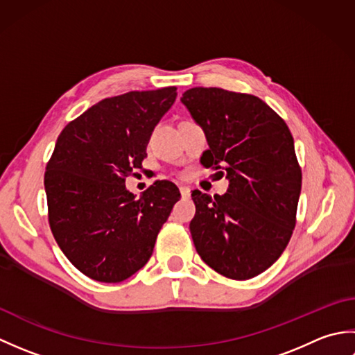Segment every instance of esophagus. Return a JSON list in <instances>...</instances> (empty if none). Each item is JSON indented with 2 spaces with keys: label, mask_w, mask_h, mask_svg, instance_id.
<instances>
[{
  "label": "esophagus",
  "mask_w": 355,
  "mask_h": 355,
  "mask_svg": "<svg viewBox=\"0 0 355 355\" xmlns=\"http://www.w3.org/2000/svg\"><path fill=\"white\" fill-rule=\"evenodd\" d=\"M180 193H182L183 198H187L191 195V187L189 186H180Z\"/></svg>",
  "instance_id": "1"
}]
</instances>
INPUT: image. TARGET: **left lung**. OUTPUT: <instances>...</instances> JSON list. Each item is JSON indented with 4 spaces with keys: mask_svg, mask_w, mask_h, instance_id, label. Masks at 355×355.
Instances as JSON below:
<instances>
[{
    "mask_svg": "<svg viewBox=\"0 0 355 355\" xmlns=\"http://www.w3.org/2000/svg\"><path fill=\"white\" fill-rule=\"evenodd\" d=\"M182 103L206 132L201 163H223L224 195L192 191L195 248L218 273L245 281L279 259L291 238L302 189L288 126L259 97L223 88H191Z\"/></svg>",
    "mask_w": 355,
    "mask_h": 355,
    "instance_id": "left-lung-1",
    "label": "left lung"
}]
</instances>
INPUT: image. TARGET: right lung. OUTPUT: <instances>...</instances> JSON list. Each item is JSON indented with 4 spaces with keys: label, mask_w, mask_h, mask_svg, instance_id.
Returning a JSON list of instances; mask_svg holds the SVG:
<instances>
[{
    "label": "right lung",
    "mask_w": 355,
    "mask_h": 355,
    "mask_svg": "<svg viewBox=\"0 0 355 355\" xmlns=\"http://www.w3.org/2000/svg\"><path fill=\"white\" fill-rule=\"evenodd\" d=\"M175 99V87L110 97L59 134L44 177L50 229L69 261L94 281L116 284L137 273L180 200L168 180L140 198L125 186Z\"/></svg>",
    "instance_id": "right-lung-1"
}]
</instances>
